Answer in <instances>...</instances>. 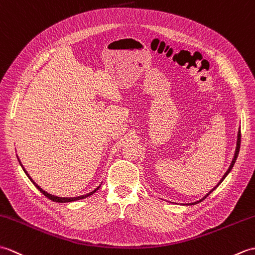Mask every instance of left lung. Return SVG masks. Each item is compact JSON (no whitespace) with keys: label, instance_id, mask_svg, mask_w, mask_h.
Returning <instances> with one entry per match:
<instances>
[{"label":"left lung","instance_id":"obj_1","mask_svg":"<svg viewBox=\"0 0 255 255\" xmlns=\"http://www.w3.org/2000/svg\"><path fill=\"white\" fill-rule=\"evenodd\" d=\"M240 142H241V132L239 131V133H238V140H237V148H236V152H235V157H234V159H233V162H231V165H230V167H229V169H228V170H227V172H226L225 174H224V177H223V179L222 180H220V182L216 185V186H215V188L211 191V192H209V193L208 194H211L212 193V192L215 190V189H216L217 188V186L220 184V183H222L223 182V181H224V179L226 178V177H227V174L230 172V170H231V169H233V167H234V165H235V162H236V160H237V157H238V154H239V149H240ZM208 194L206 195V196H204V197H203V199L202 200H200V201H197V202H195V203H193V204H197V203H200V202H202L203 200H205L206 199V197L208 196ZM192 205V204H191Z\"/></svg>","mask_w":255,"mask_h":255}]
</instances>
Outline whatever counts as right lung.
Instances as JSON below:
<instances>
[{
    "label": "right lung",
    "instance_id": "obj_1",
    "mask_svg": "<svg viewBox=\"0 0 255 255\" xmlns=\"http://www.w3.org/2000/svg\"><path fill=\"white\" fill-rule=\"evenodd\" d=\"M22 169H24V167H22ZM24 171H25V173L28 175V178H29L30 180H31V182L35 184V186L36 188L41 192V193L44 195V196H47L49 200H51V201H53V202H59V203H67V202H74V201H77V200H82V199H85V197H87V196H89V195H92V194H94L96 191H97L98 189H99V186L96 190H94L93 192H90V193H88V194H86V195H82V196H76V197H58V196H54V195H51V194H49V193H47L46 191H43L40 186H39L38 184H36V182H33L32 181V179L29 177V174L27 173V171L25 170L24 169Z\"/></svg>",
    "mask_w": 255,
    "mask_h": 255
}]
</instances>
